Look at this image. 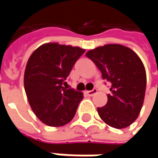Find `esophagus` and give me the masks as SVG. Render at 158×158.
I'll list each match as a JSON object with an SVG mask.
<instances>
[{"mask_svg": "<svg viewBox=\"0 0 158 158\" xmlns=\"http://www.w3.org/2000/svg\"><path fill=\"white\" fill-rule=\"evenodd\" d=\"M98 92V89H93L92 90H87L86 91V94L88 95L89 97H92L93 95H95Z\"/></svg>", "mask_w": 158, "mask_h": 158, "instance_id": "34e87169", "label": "esophagus"}]
</instances>
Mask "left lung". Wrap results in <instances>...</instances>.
I'll list each match as a JSON object with an SVG mask.
<instances>
[{"label":"left lung","instance_id":"obj_1","mask_svg":"<svg viewBox=\"0 0 158 158\" xmlns=\"http://www.w3.org/2000/svg\"><path fill=\"white\" fill-rule=\"evenodd\" d=\"M100 70L102 77L112 83L107 103L98 108V115L114 128H125L138 117L143 107L147 77L143 61L127 46L109 44L86 52Z\"/></svg>","mask_w":158,"mask_h":158}]
</instances>
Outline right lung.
<instances>
[{
	"instance_id": "obj_1",
	"label": "right lung",
	"mask_w": 158,
	"mask_h": 158,
	"mask_svg": "<svg viewBox=\"0 0 158 158\" xmlns=\"http://www.w3.org/2000/svg\"><path fill=\"white\" fill-rule=\"evenodd\" d=\"M84 49L47 43L29 58L24 72V89L29 104L44 124L61 127L72 120L83 95L67 89L65 80Z\"/></svg>"
}]
</instances>
